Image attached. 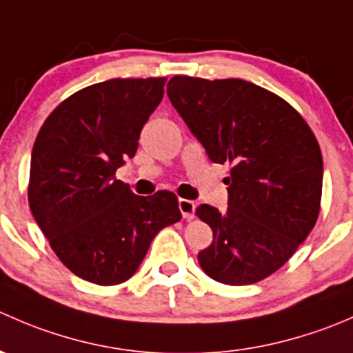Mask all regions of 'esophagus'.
I'll list each match as a JSON object with an SVG mask.
<instances>
[{
  "mask_svg": "<svg viewBox=\"0 0 353 353\" xmlns=\"http://www.w3.org/2000/svg\"><path fill=\"white\" fill-rule=\"evenodd\" d=\"M179 210L181 213H183V219L186 220H191L194 219V210H196V205H194V201H191V199H179Z\"/></svg>",
  "mask_w": 353,
  "mask_h": 353,
  "instance_id": "obj_1",
  "label": "esophagus"
}]
</instances>
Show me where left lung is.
I'll return each mask as SVG.
<instances>
[{"instance_id": "left-lung-1", "label": "left lung", "mask_w": 353, "mask_h": 353, "mask_svg": "<svg viewBox=\"0 0 353 353\" xmlns=\"http://www.w3.org/2000/svg\"><path fill=\"white\" fill-rule=\"evenodd\" d=\"M167 95L210 160L232 163L225 212L196 208L213 230V243L198 252L199 266L225 285L266 279L285 265L318 220V140L288 102L251 81L177 74Z\"/></svg>"}]
</instances>
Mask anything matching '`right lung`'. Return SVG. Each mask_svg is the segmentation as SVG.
<instances>
[{
	"instance_id": "right-lung-1",
	"label": "right lung",
	"mask_w": 353,
	"mask_h": 353,
	"mask_svg": "<svg viewBox=\"0 0 353 353\" xmlns=\"http://www.w3.org/2000/svg\"><path fill=\"white\" fill-rule=\"evenodd\" d=\"M165 78H114L63 101L30 159L28 205L63 265L97 285L134 275L154 237L179 222L177 196H138L116 179L163 97Z\"/></svg>"
}]
</instances>
